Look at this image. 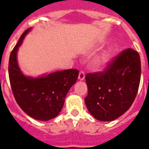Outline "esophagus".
I'll list each match as a JSON object with an SVG mask.
<instances>
[{"label": "esophagus", "instance_id": "1", "mask_svg": "<svg viewBox=\"0 0 149 149\" xmlns=\"http://www.w3.org/2000/svg\"><path fill=\"white\" fill-rule=\"evenodd\" d=\"M84 78H85V73L83 71H81L79 72V75H78V79L80 81H84Z\"/></svg>", "mask_w": 149, "mask_h": 149}]
</instances>
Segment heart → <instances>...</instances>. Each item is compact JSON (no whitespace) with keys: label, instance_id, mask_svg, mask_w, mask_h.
<instances>
[{"label":"heart","instance_id":"b5f03b06","mask_svg":"<svg viewBox=\"0 0 149 149\" xmlns=\"http://www.w3.org/2000/svg\"><path fill=\"white\" fill-rule=\"evenodd\" d=\"M112 60L111 52H106L93 61V67L96 70H103L110 64Z\"/></svg>","mask_w":149,"mask_h":149}]
</instances>
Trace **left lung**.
Here are the masks:
<instances>
[{"instance_id": "1", "label": "left lung", "mask_w": 149, "mask_h": 149, "mask_svg": "<svg viewBox=\"0 0 149 149\" xmlns=\"http://www.w3.org/2000/svg\"><path fill=\"white\" fill-rule=\"evenodd\" d=\"M140 77V57L131 48L122 51L104 72L87 74L88 95L84 101L91 115L110 122L125 113L136 98Z\"/></svg>"}]
</instances>
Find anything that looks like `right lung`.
<instances>
[{
	"instance_id": "right-lung-1",
	"label": "right lung",
	"mask_w": 149,
	"mask_h": 149,
	"mask_svg": "<svg viewBox=\"0 0 149 149\" xmlns=\"http://www.w3.org/2000/svg\"><path fill=\"white\" fill-rule=\"evenodd\" d=\"M21 36L9 60V77L13 95L25 113L36 120L48 121L58 116L70 88L78 77L77 69H67L39 77L25 76L19 68L17 52L27 33Z\"/></svg>"
}]
</instances>
